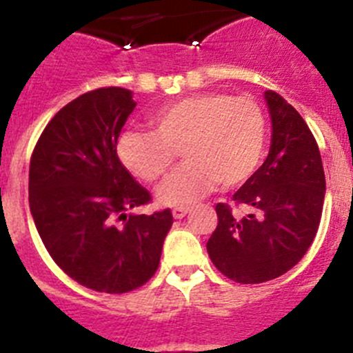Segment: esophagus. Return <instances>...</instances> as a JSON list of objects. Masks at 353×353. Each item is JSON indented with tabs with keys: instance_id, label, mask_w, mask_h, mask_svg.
<instances>
[{
	"instance_id": "esophagus-1",
	"label": "esophagus",
	"mask_w": 353,
	"mask_h": 353,
	"mask_svg": "<svg viewBox=\"0 0 353 353\" xmlns=\"http://www.w3.org/2000/svg\"><path fill=\"white\" fill-rule=\"evenodd\" d=\"M189 214V207H176L173 208V217L174 219H182L185 215Z\"/></svg>"
}]
</instances>
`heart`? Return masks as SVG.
I'll return each mask as SVG.
<instances>
[{
	"instance_id": "heart-1",
	"label": "heart",
	"mask_w": 353,
	"mask_h": 353,
	"mask_svg": "<svg viewBox=\"0 0 353 353\" xmlns=\"http://www.w3.org/2000/svg\"><path fill=\"white\" fill-rule=\"evenodd\" d=\"M148 121L152 132L121 134L117 154L134 176L155 182L166 174L180 150L185 162L157 191L159 201L170 207L194 203L217 183H244L263 159L267 117L251 97L196 93L162 105Z\"/></svg>"
}]
</instances>
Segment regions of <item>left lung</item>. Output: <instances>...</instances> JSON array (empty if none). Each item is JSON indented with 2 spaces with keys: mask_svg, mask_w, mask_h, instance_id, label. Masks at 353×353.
I'll use <instances>...</instances> for the list:
<instances>
[{
  "mask_svg": "<svg viewBox=\"0 0 353 353\" xmlns=\"http://www.w3.org/2000/svg\"><path fill=\"white\" fill-rule=\"evenodd\" d=\"M272 121L269 155L233 194L248 205L236 217L217 203V228L207 242L215 269L242 285L270 281L288 272L313 244L325 198V174L316 139L293 105L265 92Z\"/></svg>",
  "mask_w": 353,
  "mask_h": 353,
  "instance_id": "8db88e82",
  "label": "left lung"
}]
</instances>
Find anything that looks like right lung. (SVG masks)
I'll use <instances>...</instances> for the list:
<instances>
[{"label":"right lung","mask_w":353,"mask_h":353,"mask_svg":"<svg viewBox=\"0 0 353 353\" xmlns=\"http://www.w3.org/2000/svg\"><path fill=\"white\" fill-rule=\"evenodd\" d=\"M134 108L130 90L84 93L52 117L31 155L30 210L40 239L67 276L95 292L145 285L173 224L170 208L127 214L150 201L117 155Z\"/></svg>","instance_id":"1"}]
</instances>
